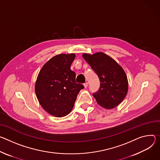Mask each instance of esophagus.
Here are the masks:
<instances>
[{
  "label": "esophagus",
  "instance_id": "obj_1",
  "mask_svg": "<svg viewBox=\"0 0 160 160\" xmlns=\"http://www.w3.org/2000/svg\"><path fill=\"white\" fill-rule=\"evenodd\" d=\"M88 82H85V83L84 84V88H86L88 87Z\"/></svg>",
  "mask_w": 160,
  "mask_h": 160
}]
</instances>
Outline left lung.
Listing matches in <instances>:
<instances>
[{
  "instance_id": "8db88e82",
  "label": "left lung",
  "mask_w": 160,
  "mask_h": 160,
  "mask_svg": "<svg viewBox=\"0 0 160 160\" xmlns=\"http://www.w3.org/2000/svg\"><path fill=\"white\" fill-rule=\"evenodd\" d=\"M82 56L100 81V89L93 96L101 107L114 109L128 93V82L125 70L113 58L102 52L93 55L84 53Z\"/></svg>"
}]
</instances>
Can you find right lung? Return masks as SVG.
I'll use <instances>...</instances> for the list:
<instances>
[{
	"mask_svg": "<svg viewBox=\"0 0 160 160\" xmlns=\"http://www.w3.org/2000/svg\"><path fill=\"white\" fill-rule=\"evenodd\" d=\"M74 53L60 54L42 67L35 85V92L42 108L49 114L61 118L72 111L77 96L84 88L76 82V73L70 69Z\"/></svg>",
	"mask_w": 160,
	"mask_h": 160,
	"instance_id": "add662e5",
	"label": "right lung"
}]
</instances>
